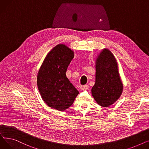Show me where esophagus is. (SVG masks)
Instances as JSON below:
<instances>
[{"label": "esophagus", "instance_id": "34e87169", "mask_svg": "<svg viewBox=\"0 0 149 149\" xmlns=\"http://www.w3.org/2000/svg\"><path fill=\"white\" fill-rule=\"evenodd\" d=\"M89 86L88 84H86V85H84L82 87V90H88L89 89Z\"/></svg>", "mask_w": 149, "mask_h": 149}]
</instances>
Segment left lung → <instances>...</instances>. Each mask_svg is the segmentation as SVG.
<instances>
[{"label":"left lung","mask_w":149,"mask_h":149,"mask_svg":"<svg viewBox=\"0 0 149 149\" xmlns=\"http://www.w3.org/2000/svg\"><path fill=\"white\" fill-rule=\"evenodd\" d=\"M95 75L92 96L99 105L111 106L120 98L123 88L116 59L108 49H103L97 59Z\"/></svg>","instance_id":"left-lung-1"}]
</instances>
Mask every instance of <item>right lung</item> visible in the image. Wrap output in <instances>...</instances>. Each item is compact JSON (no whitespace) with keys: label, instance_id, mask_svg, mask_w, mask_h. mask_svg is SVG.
<instances>
[{"label":"right lung","instance_id":"right-lung-1","mask_svg":"<svg viewBox=\"0 0 149 149\" xmlns=\"http://www.w3.org/2000/svg\"><path fill=\"white\" fill-rule=\"evenodd\" d=\"M74 52L65 45H57L48 54L37 75V86L43 101L49 107L65 111L71 106L78 91L66 75Z\"/></svg>","mask_w":149,"mask_h":149}]
</instances>
